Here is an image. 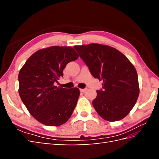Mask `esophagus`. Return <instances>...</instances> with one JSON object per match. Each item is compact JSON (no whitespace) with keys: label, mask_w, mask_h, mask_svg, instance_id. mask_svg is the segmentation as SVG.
Listing matches in <instances>:
<instances>
[{"label":"esophagus","mask_w":159,"mask_h":159,"mask_svg":"<svg viewBox=\"0 0 159 159\" xmlns=\"http://www.w3.org/2000/svg\"><path fill=\"white\" fill-rule=\"evenodd\" d=\"M87 91V89H80V92L82 93H85Z\"/></svg>","instance_id":"34e87169"}]
</instances>
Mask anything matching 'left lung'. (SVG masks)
<instances>
[{"instance_id": "left-lung-1", "label": "left lung", "mask_w": 159, "mask_h": 159, "mask_svg": "<svg viewBox=\"0 0 159 159\" xmlns=\"http://www.w3.org/2000/svg\"><path fill=\"white\" fill-rule=\"evenodd\" d=\"M95 79L102 80L103 89L97 91L92 104L104 120L119 121L130 113L139 94L135 67L113 47L90 43L74 46Z\"/></svg>"}]
</instances>
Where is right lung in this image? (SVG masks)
Returning <instances> with one entry per match:
<instances>
[{
	"label": "right lung",
	"instance_id": "add662e5",
	"mask_svg": "<svg viewBox=\"0 0 159 159\" xmlns=\"http://www.w3.org/2000/svg\"><path fill=\"white\" fill-rule=\"evenodd\" d=\"M79 55L72 47L50 46L29 57L18 74L19 95L30 114L46 126L65 124L75 109L79 89L57 87L63 70Z\"/></svg>",
	"mask_w": 159,
	"mask_h": 159
}]
</instances>
